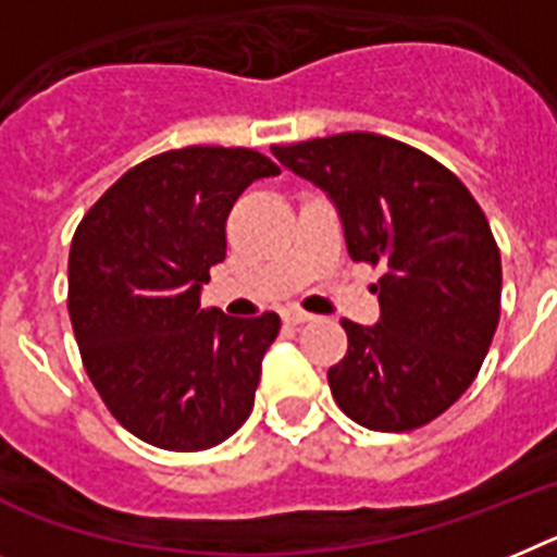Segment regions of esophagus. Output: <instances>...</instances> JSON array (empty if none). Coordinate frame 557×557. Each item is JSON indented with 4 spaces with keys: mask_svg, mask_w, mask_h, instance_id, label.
<instances>
[{
    "mask_svg": "<svg viewBox=\"0 0 557 557\" xmlns=\"http://www.w3.org/2000/svg\"><path fill=\"white\" fill-rule=\"evenodd\" d=\"M283 320H286L288 325H302V322L314 320V314H308L302 308H286V311H283Z\"/></svg>",
    "mask_w": 557,
    "mask_h": 557,
    "instance_id": "esophagus-1",
    "label": "esophagus"
}]
</instances>
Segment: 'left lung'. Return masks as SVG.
Instances as JSON below:
<instances>
[{
    "mask_svg": "<svg viewBox=\"0 0 557 557\" xmlns=\"http://www.w3.org/2000/svg\"><path fill=\"white\" fill-rule=\"evenodd\" d=\"M271 152L329 191L350 260L382 269L380 322L339 320L348 354L329 368L339 410L382 433L433 422L473 385L502 317V251L481 207L445 163L387 135Z\"/></svg>",
    "mask_w": 557,
    "mask_h": 557,
    "instance_id": "8db88e82",
    "label": "left lung"
}]
</instances>
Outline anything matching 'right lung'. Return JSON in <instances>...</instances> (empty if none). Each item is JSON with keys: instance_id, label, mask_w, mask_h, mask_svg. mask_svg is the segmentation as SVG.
Wrapping results in <instances>:
<instances>
[{"instance_id": "1", "label": "right lung", "mask_w": 557, "mask_h": 557, "mask_svg": "<svg viewBox=\"0 0 557 557\" xmlns=\"http://www.w3.org/2000/svg\"><path fill=\"white\" fill-rule=\"evenodd\" d=\"M277 172L257 149H170L124 172L78 223L67 311L84 371L147 445L209 450L249 419L280 317L203 311L200 286L226 257L235 200Z\"/></svg>"}]
</instances>
